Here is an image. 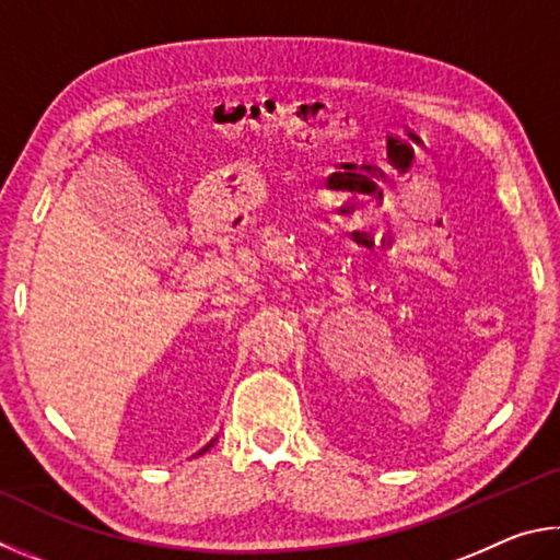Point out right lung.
Here are the masks:
<instances>
[{
  "instance_id": "obj_1",
  "label": "right lung",
  "mask_w": 560,
  "mask_h": 560,
  "mask_svg": "<svg viewBox=\"0 0 560 560\" xmlns=\"http://www.w3.org/2000/svg\"><path fill=\"white\" fill-rule=\"evenodd\" d=\"M213 443H215V440H211V443H209V445H206V447H203V450H199V455H203V453H206V450H209V447H211V445H213Z\"/></svg>"
}]
</instances>
